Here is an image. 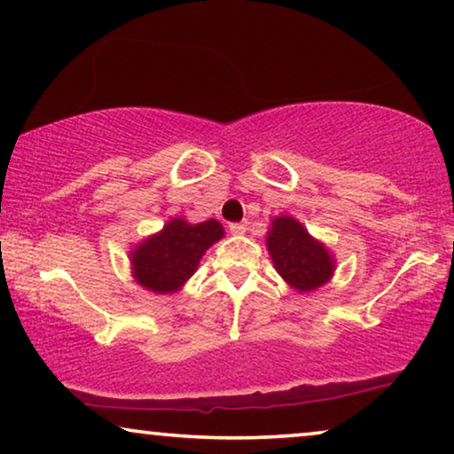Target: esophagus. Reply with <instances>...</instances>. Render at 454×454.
<instances>
[{"instance_id": "34e87169", "label": "esophagus", "mask_w": 454, "mask_h": 454, "mask_svg": "<svg viewBox=\"0 0 454 454\" xmlns=\"http://www.w3.org/2000/svg\"><path fill=\"white\" fill-rule=\"evenodd\" d=\"M244 232H247V224H239V222H236V224H230V234L242 236Z\"/></svg>"}]
</instances>
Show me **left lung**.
<instances>
[{"instance_id":"1","label":"left lung","mask_w":454,"mask_h":454,"mask_svg":"<svg viewBox=\"0 0 454 454\" xmlns=\"http://www.w3.org/2000/svg\"><path fill=\"white\" fill-rule=\"evenodd\" d=\"M266 248L278 275L299 293L319 289L335 270L329 250L291 215H278L270 222Z\"/></svg>"}]
</instances>
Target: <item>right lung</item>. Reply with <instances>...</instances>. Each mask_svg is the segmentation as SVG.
I'll return each instance as SVG.
<instances>
[{"mask_svg":"<svg viewBox=\"0 0 454 454\" xmlns=\"http://www.w3.org/2000/svg\"><path fill=\"white\" fill-rule=\"evenodd\" d=\"M222 236L224 228L212 218L200 224H190L184 218L169 220L161 232L131 250L133 277L147 291L176 293L196 272L206 250Z\"/></svg>","mask_w":454,"mask_h":454,"instance_id":"obj_1","label":"right lung"}]
</instances>
